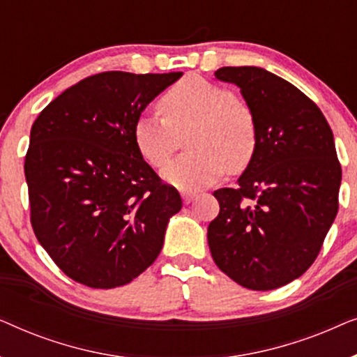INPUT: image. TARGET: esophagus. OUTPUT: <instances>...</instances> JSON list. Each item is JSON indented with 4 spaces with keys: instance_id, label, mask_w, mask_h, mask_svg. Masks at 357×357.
Segmentation results:
<instances>
[{
    "instance_id": "34e87169",
    "label": "esophagus",
    "mask_w": 357,
    "mask_h": 357,
    "mask_svg": "<svg viewBox=\"0 0 357 357\" xmlns=\"http://www.w3.org/2000/svg\"><path fill=\"white\" fill-rule=\"evenodd\" d=\"M182 198H183V203L185 204H190L195 198H197V193H193V192H182Z\"/></svg>"
}]
</instances>
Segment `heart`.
<instances>
[{
  "instance_id": "b5f03b06",
  "label": "heart",
  "mask_w": 357,
  "mask_h": 357,
  "mask_svg": "<svg viewBox=\"0 0 357 357\" xmlns=\"http://www.w3.org/2000/svg\"><path fill=\"white\" fill-rule=\"evenodd\" d=\"M162 116L143 115L135 121L133 141L146 162L164 167L188 135L185 153L164 169L167 183L182 190L213 185L226 174L252 164L258 146V126L250 107L229 87L199 76L174 84L159 102Z\"/></svg>"
}]
</instances>
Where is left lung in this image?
Returning <instances> with one entry per match:
<instances>
[{"label": "left lung", "mask_w": 357, "mask_h": 357, "mask_svg": "<svg viewBox=\"0 0 357 357\" xmlns=\"http://www.w3.org/2000/svg\"><path fill=\"white\" fill-rule=\"evenodd\" d=\"M232 82L258 126L255 158L236 188H219L208 243L219 270L247 289L270 291L304 275L338 213L341 165L315 102L257 66L214 73Z\"/></svg>", "instance_id": "obj_1"}]
</instances>
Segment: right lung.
I'll list each match as a JSON object with an SVG mask.
<instances>
[{
  "label": "right lung",
  "mask_w": 357,
  "mask_h": 357,
  "mask_svg": "<svg viewBox=\"0 0 357 357\" xmlns=\"http://www.w3.org/2000/svg\"><path fill=\"white\" fill-rule=\"evenodd\" d=\"M180 76L99 73L61 92L33 121L24 162L32 229L76 282L128 284L160 253L182 198L141 158L133 126Z\"/></svg>",
  "instance_id": "right-lung-1"
}]
</instances>
